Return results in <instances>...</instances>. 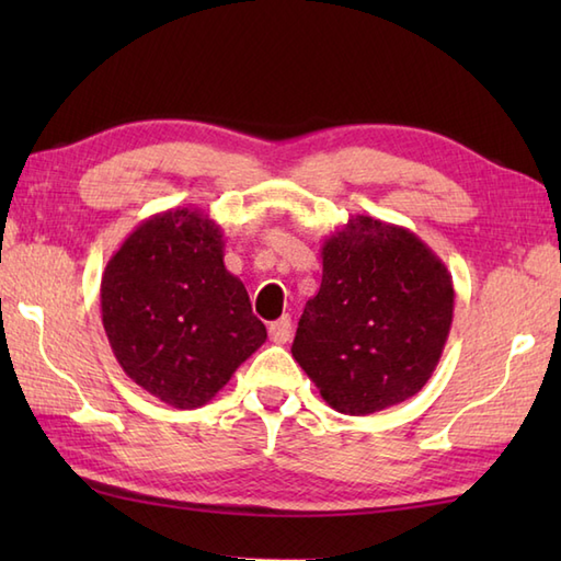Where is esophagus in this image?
Here are the masks:
<instances>
[{"instance_id":"obj_1","label":"esophagus","mask_w":561,"mask_h":561,"mask_svg":"<svg viewBox=\"0 0 561 561\" xmlns=\"http://www.w3.org/2000/svg\"><path fill=\"white\" fill-rule=\"evenodd\" d=\"M289 337H291V318L289 316H282L279 320L270 323V340L272 342L287 344Z\"/></svg>"}]
</instances>
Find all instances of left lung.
<instances>
[{
	"instance_id": "8db88e82",
	"label": "left lung",
	"mask_w": 561,
	"mask_h": 561,
	"mask_svg": "<svg viewBox=\"0 0 561 561\" xmlns=\"http://www.w3.org/2000/svg\"><path fill=\"white\" fill-rule=\"evenodd\" d=\"M323 282L308 299L294 359L342 414L416 396L444 354L453 279L420 236L356 214L325 238Z\"/></svg>"
}]
</instances>
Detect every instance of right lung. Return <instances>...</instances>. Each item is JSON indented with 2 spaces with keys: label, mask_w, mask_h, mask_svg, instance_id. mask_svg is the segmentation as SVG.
Segmentation results:
<instances>
[{
  "label": "right lung",
  "mask_w": 561,
  "mask_h": 561,
  "mask_svg": "<svg viewBox=\"0 0 561 561\" xmlns=\"http://www.w3.org/2000/svg\"><path fill=\"white\" fill-rule=\"evenodd\" d=\"M101 316L123 371L178 410L207 404L267 340L221 226L195 207L141 221L105 265Z\"/></svg>",
  "instance_id": "1"
}]
</instances>
